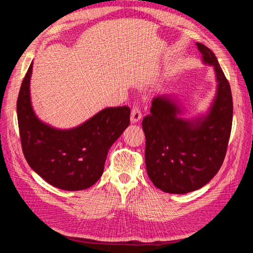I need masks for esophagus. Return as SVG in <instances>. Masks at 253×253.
Wrapping results in <instances>:
<instances>
[{"label": "esophagus", "instance_id": "esophagus-1", "mask_svg": "<svg viewBox=\"0 0 253 253\" xmlns=\"http://www.w3.org/2000/svg\"><path fill=\"white\" fill-rule=\"evenodd\" d=\"M141 119V112L138 108H133L131 112V122L132 124H137Z\"/></svg>", "mask_w": 253, "mask_h": 253}]
</instances>
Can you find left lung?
Wrapping results in <instances>:
<instances>
[{
  "instance_id": "8db88e82",
  "label": "left lung",
  "mask_w": 253,
  "mask_h": 253,
  "mask_svg": "<svg viewBox=\"0 0 253 253\" xmlns=\"http://www.w3.org/2000/svg\"><path fill=\"white\" fill-rule=\"evenodd\" d=\"M205 64L215 72L216 91L206 114L182 118V106L173 95L153 99L151 114L142 120L144 159L154 186L164 192L185 194L207 185L220 169L232 126V94L213 51L196 43Z\"/></svg>"
}]
</instances>
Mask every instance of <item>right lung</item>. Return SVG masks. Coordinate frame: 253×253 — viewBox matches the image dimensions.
<instances>
[{"instance_id": "right-lung-1", "label": "right lung", "mask_w": 253, "mask_h": 253, "mask_svg": "<svg viewBox=\"0 0 253 253\" xmlns=\"http://www.w3.org/2000/svg\"><path fill=\"white\" fill-rule=\"evenodd\" d=\"M33 62L17 101L22 150L30 168L49 185L65 191L91 187L101 177L106 155L129 125V108H106L66 129L38 118L30 99Z\"/></svg>"}]
</instances>
